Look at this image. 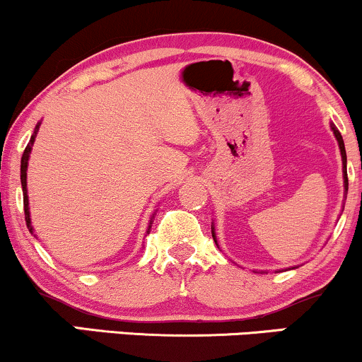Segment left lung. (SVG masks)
<instances>
[{"label": "left lung", "mask_w": 362, "mask_h": 362, "mask_svg": "<svg viewBox=\"0 0 362 362\" xmlns=\"http://www.w3.org/2000/svg\"><path fill=\"white\" fill-rule=\"evenodd\" d=\"M330 127H332V131H334V136H335V139H337V143H339V148H340V156H342L344 187H346V192H347V189H349V180H347V155H346V146H344V139H342V136H340L339 129L335 127L334 124H330ZM211 230H213V238H214V242H216V245H218V240H216V233H214V226L211 228Z\"/></svg>", "instance_id": "obj_1"}]
</instances>
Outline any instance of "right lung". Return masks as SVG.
Here are the masks:
<instances>
[{
    "label": "right lung",
    "mask_w": 362,
    "mask_h": 362,
    "mask_svg": "<svg viewBox=\"0 0 362 362\" xmlns=\"http://www.w3.org/2000/svg\"><path fill=\"white\" fill-rule=\"evenodd\" d=\"M39 126L40 122L35 126V131L34 134H32L30 138V143L27 144V148H25L23 155H22V165H20V180H22V190H23V209H25V221H27V228L30 233H34V228H32V221H30V211H28V195H27V167H28V158H30V151H32V144H34L35 141V136H37V131H39ZM153 218H155V214H153ZM151 218V219H153ZM149 228H151V223H149L148 226V231Z\"/></svg>",
    "instance_id": "1"
}]
</instances>
